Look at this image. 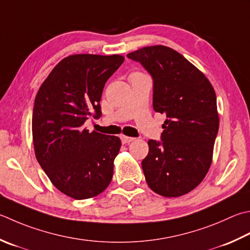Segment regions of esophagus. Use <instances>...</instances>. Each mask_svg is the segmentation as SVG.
I'll use <instances>...</instances> for the list:
<instances>
[{"label": "esophagus", "instance_id": "esophagus-1", "mask_svg": "<svg viewBox=\"0 0 250 250\" xmlns=\"http://www.w3.org/2000/svg\"><path fill=\"white\" fill-rule=\"evenodd\" d=\"M120 139L124 144H128V143H130V142L134 140V138H130V136H125V135H121Z\"/></svg>", "mask_w": 250, "mask_h": 250}]
</instances>
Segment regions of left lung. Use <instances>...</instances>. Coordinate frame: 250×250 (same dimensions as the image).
<instances>
[{
    "mask_svg": "<svg viewBox=\"0 0 250 250\" xmlns=\"http://www.w3.org/2000/svg\"><path fill=\"white\" fill-rule=\"evenodd\" d=\"M126 57L149 73L153 108L167 117L160 141H148L142 161L145 180L161 196H182L202 182L211 165L219 130L216 93L203 72L170 47H143Z\"/></svg>",
    "mask_w": 250,
    "mask_h": 250,
    "instance_id": "8db88e82",
    "label": "left lung"
}]
</instances>
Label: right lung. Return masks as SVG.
Masks as SVG:
<instances>
[{
	"label": "right lung",
	"mask_w": 250,
	"mask_h": 250,
	"mask_svg": "<svg viewBox=\"0 0 250 250\" xmlns=\"http://www.w3.org/2000/svg\"><path fill=\"white\" fill-rule=\"evenodd\" d=\"M120 55L78 54L54 67L34 100L32 136L38 163L54 187L75 199L101 194L114 174L121 141L83 129L102 116L106 81L124 62Z\"/></svg>",
	"instance_id": "obj_1"
}]
</instances>
